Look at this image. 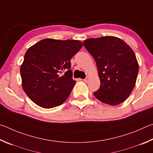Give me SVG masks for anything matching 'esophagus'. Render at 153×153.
<instances>
[{
    "mask_svg": "<svg viewBox=\"0 0 153 153\" xmlns=\"http://www.w3.org/2000/svg\"><path fill=\"white\" fill-rule=\"evenodd\" d=\"M89 81V77H87V78L86 79H83V81L85 82H87L88 81Z\"/></svg>",
    "mask_w": 153,
    "mask_h": 153,
    "instance_id": "1",
    "label": "esophagus"
}]
</instances>
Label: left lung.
Here are the masks:
<instances>
[{"label":"left lung","mask_w":153,"mask_h":153,"mask_svg":"<svg viewBox=\"0 0 153 153\" xmlns=\"http://www.w3.org/2000/svg\"><path fill=\"white\" fill-rule=\"evenodd\" d=\"M83 45L95 59L100 79L95 97L110 105L124 102L134 88L139 70L132 48L114 36L87 39Z\"/></svg>","instance_id":"left-lung-1"}]
</instances>
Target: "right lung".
Returning <instances> with one entry per match:
<instances>
[{"label":"right lung","mask_w":153,"mask_h":153,"mask_svg":"<svg viewBox=\"0 0 153 153\" xmlns=\"http://www.w3.org/2000/svg\"><path fill=\"white\" fill-rule=\"evenodd\" d=\"M82 46L79 40L46 38L27 50L20 67L21 84L36 105L50 109L68 99L76 83L70 70L71 60Z\"/></svg>","instance_id":"obj_1"}]
</instances>
